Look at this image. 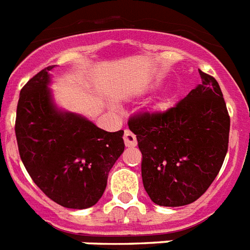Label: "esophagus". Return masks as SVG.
Listing matches in <instances>:
<instances>
[{"label":"esophagus","instance_id":"1","mask_svg":"<svg viewBox=\"0 0 250 250\" xmlns=\"http://www.w3.org/2000/svg\"><path fill=\"white\" fill-rule=\"evenodd\" d=\"M124 142H125L126 147H135L137 146V137L130 130L126 129L124 131Z\"/></svg>","mask_w":250,"mask_h":250}]
</instances>
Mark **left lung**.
I'll list each match as a JSON object with an SVG mask.
<instances>
[{
	"label": "left lung",
	"instance_id": "left-lung-1",
	"mask_svg": "<svg viewBox=\"0 0 250 250\" xmlns=\"http://www.w3.org/2000/svg\"><path fill=\"white\" fill-rule=\"evenodd\" d=\"M202 84L161 112L127 121L142 152V179L152 202L180 207L206 193L228 153L230 116L221 88L199 70Z\"/></svg>",
	"mask_w": 250,
	"mask_h": 250
}]
</instances>
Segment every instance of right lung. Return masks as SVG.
<instances>
[{"label": "right lung", "instance_id": "right-lung-1", "mask_svg": "<svg viewBox=\"0 0 250 250\" xmlns=\"http://www.w3.org/2000/svg\"><path fill=\"white\" fill-rule=\"evenodd\" d=\"M48 66L20 90L15 134L19 154L37 187L66 208L100 201L108 172L124 152V130L110 133L79 115L61 112L51 100Z\"/></svg>", "mask_w": 250, "mask_h": 250}]
</instances>
